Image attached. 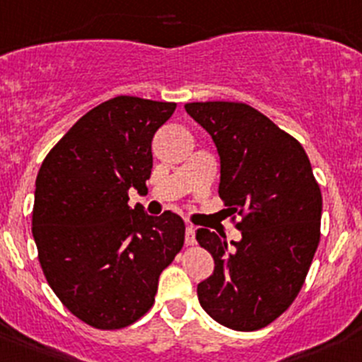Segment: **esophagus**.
<instances>
[{"instance_id": "34e87169", "label": "esophagus", "mask_w": 362, "mask_h": 362, "mask_svg": "<svg viewBox=\"0 0 362 362\" xmlns=\"http://www.w3.org/2000/svg\"><path fill=\"white\" fill-rule=\"evenodd\" d=\"M185 243L188 247L195 245V229L194 226H187V233H185Z\"/></svg>"}]
</instances>
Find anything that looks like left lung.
Instances as JSON below:
<instances>
[{
    "mask_svg": "<svg viewBox=\"0 0 362 362\" xmlns=\"http://www.w3.org/2000/svg\"><path fill=\"white\" fill-rule=\"evenodd\" d=\"M220 154L218 195L242 216L240 242L197 229L215 261L197 286L215 322L250 332L286 311L302 290L320 243L322 192L304 147L245 103H187ZM236 216H233V222Z\"/></svg>",
    "mask_w": 362,
    "mask_h": 362,
    "instance_id": "obj_1",
    "label": "left lung"
}]
</instances>
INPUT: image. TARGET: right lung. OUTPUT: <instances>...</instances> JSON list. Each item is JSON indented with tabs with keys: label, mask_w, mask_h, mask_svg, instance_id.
Here are the masks:
<instances>
[{
	"label": "right lung",
	"mask_w": 362,
	"mask_h": 362,
	"mask_svg": "<svg viewBox=\"0 0 362 362\" xmlns=\"http://www.w3.org/2000/svg\"><path fill=\"white\" fill-rule=\"evenodd\" d=\"M175 103L117 95L85 113L44 158L32 233L47 284L94 329L117 330L154 304L160 274L185 243L175 213L129 208L147 192L151 142Z\"/></svg>",
	"instance_id": "add662e5"
}]
</instances>
